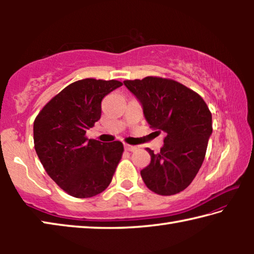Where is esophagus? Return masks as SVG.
Here are the masks:
<instances>
[{
	"label": "esophagus",
	"mask_w": 254,
	"mask_h": 254,
	"mask_svg": "<svg viewBox=\"0 0 254 254\" xmlns=\"http://www.w3.org/2000/svg\"><path fill=\"white\" fill-rule=\"evenodd\" d=\"M124 149H126V151H134V150L136 149V147H134V145H130V144H124Z\"/></svg>",
	"instance_id": "1"
}]
</instances>
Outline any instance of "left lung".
<instances>
[{
  "mask_svg": "<svg viewBox=\"0 0 254 254\" xmlns=\"http://www.w3.org/2000/svg\"><path fill=\"white\" fill-rule=\"evenodd\" d=\"M142 106L144 118L158 134L165 133L160 152L141 170L147 187L169 196L187 188L204 161L212 134V114L198 94L178 81L160 77L124 80Z\"/></svg>",
  "mask_w": 254,
  "mask_h": 254,
  "instance_id": "1",
  "label": "left lung"
}]
</instances>
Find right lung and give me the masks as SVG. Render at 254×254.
Here are the masks:
<instances>
[{
  "label": "right lung",
  "instance_id": "obj_1",
  "mask_svg": "<svg viewBox=\"0 0 254 254\" xmlns=\"http://www.w3.org/2000/svg\"><path fill=\"white\" fill-rule=\"evenodd\" d=\"M120 86L114 79L77 80L51 98L34 120V149L42 166L76 198L105 190L121 160L122 142L103 143L85 136L101 119L103 98Z\"/></svg>",
  "mask_w": 254,
  "mask_h": 254
}]
</instances>
